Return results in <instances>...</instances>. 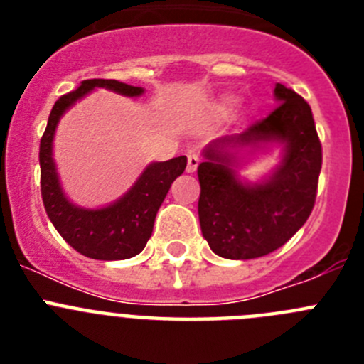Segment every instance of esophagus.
I'll return each mask as SVG.
<instances>
[{"label": "esophagus", "instance_id": "34e87169", "mask_svg": "<svg viewBox=\"0 0 364 364\" xmlns=\"http://www.w3.org/2000/svg\"><path fill=\"white\" fill-rule=\"evenodd\" d=\"M198 164H200V159H198V154L189 153L188 154V167H186V171H188V173H195V171H197Z\"/></svg>", "mask_w": 364, "mask_h": 364}]
</instances>
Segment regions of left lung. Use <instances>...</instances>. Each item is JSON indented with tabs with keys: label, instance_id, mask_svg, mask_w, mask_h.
Listing matches in <instances>:
<instances>
[{
	"label": "left lung",
	"instance_id": "8db88e82",
	"mask_svg": "<svg viewBox=\"0 0 364 364\" xmlns=\"http://www.w3.org/2000/svg\"><path fill=\"white\" fill-rule=\"evenodd\" d=\"M279 105L239 136L222 138L205 149L198 166V218L204 239L217 255L246 260L284 246L310 217L317 197L323 147L311 109L302 96L275 83ZM277 139L283 164L262 185H242L230 169L231 145Z\"/></svg>",
	"mask_w": 364,
	"mask_h": 364
}]
</instances>
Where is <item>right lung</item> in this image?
Returning <instances> with one entry per match:
<instances>
[{"label": "right lung", "instance_id": "obj_1", "mask_svg": "<svg viewBox=\"0 0 364 364\" xmlns=\"http://www.w3.org/2000/svg\"><path fill=\"white\" fill-rule=\"evenodd\" d=\"M107 87L125 96L142 95V87H133L117 80H85L82 85L60 96L49 114V122L40 142L41 198L50 222L67 244L82 255L98 260H124L138 255L146 247L156 211L162 205L173 180L184 173L188 159L176 156L167 162L147 167L136 184L120 200L102 210H82L70 204L58 182L53 162V136L58 120L70 105L92 91Z\"/></svg>", "mask_w": 364, "mask_h": 364}]
</instances>
